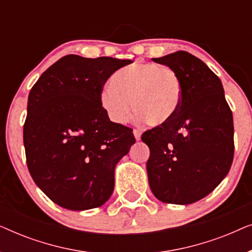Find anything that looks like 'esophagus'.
<instances>
[{
	"mask_svg": "<svg viewBox=\"0 0 252 252\" xmlns=\"http://www.w3.org/2000/svg\"><path fill=\"white\" fill-rule=\"evenodd\" d=\"M133 134H134V136H135V139L137 141L141 140V134H142V132H141V129H139V128L133 129Z\"/></svg>",
	"mask_w": 252,
	"mask_h": 252,
	"instance_id": "obj_1",
	"label": "esophagus"
}]
</instances>
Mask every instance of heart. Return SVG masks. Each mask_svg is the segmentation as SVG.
I'll use <instances>...</instances> for the list:
<instances>
[{
    "label": "heart",
    "instance_id": "1",
    "mask_svg": "<svg viewBox=\"0 0 252 252\" xmlns=\"http://www.w3.org/2000/svg\"><path fill=\"white\" fill-rule=\"evenodd\" d=\"M103 89L99 103L106 116L116 124H125L130 115V101L136 118L150 126L170 123L182 101V85L170 67L155 63H133L120 68Z\"/></svg>",
    "mask_w": 252,
    "mask_h": 252
}]
</instances>
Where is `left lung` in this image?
Returning a JSON list of instances; mask_svg holds the SVG:
<instances>
[{
	"instance_id": "left-lung-1",
	"label": "left lung",
	"mask_w": 252,
	"mask_h": 252,
	"mask_svg": "<svg viewBox=\"0 0 252 252\" xmlns=\"http://www.w3.org/2000/svg\"><path fill=\"white\" fill-rule=\"evenodd\" d=\"M180 78L182 101L170 123L144 132L153 194L168 204H191L209 195L234 157L233 113L220 79L197 57L175 51L153 58Z\"/></svg>"
}]
</instances>
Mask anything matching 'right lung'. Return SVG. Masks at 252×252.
I'll list each match as a JSON object with an SVG mask.
<instances>
[{"mask_svg":"<svg viewBox=\"0 0 252 252\" xmlns=\"http://www.w3.org/2000/svg\"><path fill=\"white\" fill-rule=\"evenodd\" d=\"M130 60L67 55L31 89L24 147L31 177L62 208H98L111 196L115 167L135 143L99 103L106 80Z\"/></svg>","mask_w":252,"mask_h":252,"instance_id":"1","label":"right lung"}]
</instances>
